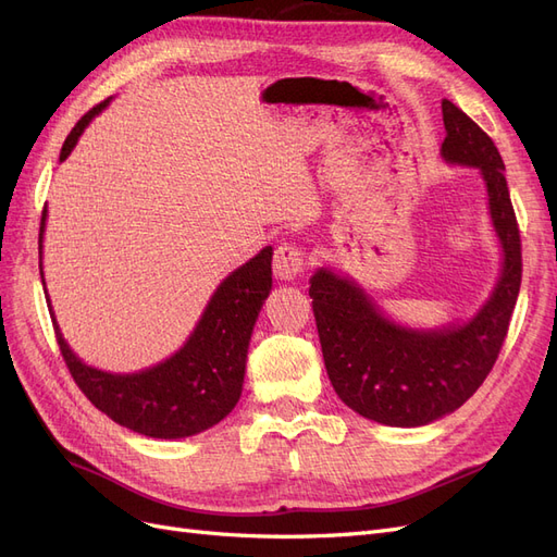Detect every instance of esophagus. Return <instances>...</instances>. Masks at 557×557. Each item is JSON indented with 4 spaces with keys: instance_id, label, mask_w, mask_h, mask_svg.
Here are the masks:
<instances>
[{
    "instance_id": "esophagus-1",
    "label": "esophagus",
    "mask_w": 557,
    "mask_h": 557,
    "mask_svg": "<svg viewBox=\"0 0 557 557\" xmlns=\"http://www.w3.org/2000/svg\"><path fill=\"white\" fill-rule=\"evenodd\" d=\"M307 269V250L297 244H281L274 250V274L281 281H293Z\"/></svg>"
}]
</instances>
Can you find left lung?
<instances>
[{
  "instance_id": "left-lung-1",
  "label": "left lung",
  "mask_w": 557,
  "mask_h": 557,
  "mask_svg": "<svg viewBox=\"0 0 557 557\" xmlns=\"http://www.w3.org/2000/svg\"><path fill=\"white\" fill-rule=\"evenodd\" d=\"M442 156L479 166L504 248L502 276L491 301L462 327L413 332L383 318L356 283L327 269L311 276L309 295L334 393L346 407L383 425H428L462 407L497 362L520 290V230L499 150L448 99L442 102Z\"/></svg>"
}]
</instances>
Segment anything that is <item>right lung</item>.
<instances>
[{
	"mask_svg": "<svg viewBox=\"0 0 557 557\" xmlns=\"http://www.w3.org/2000/svg\"><path fill=\"white\" fill-rule=\"evenodd\" d=\"M107 104L109 99L99 102L74 125L62 144L60 162L72 153L92 115ZM44 227L46 209L41 234ZM269 290L272 246L262 248L218 285L199 325L176 356L139 374H107L83 364L64 344L53 318L55 339L81 393L113 423L156 440H181L221 423L239 401L250 332Z\"/></svg>",
	"mask_w": 557,
	"mask_h": 557,
	"instance_id": "right-lung-1",
	"label": "right lung"
}]
</instances>
